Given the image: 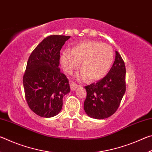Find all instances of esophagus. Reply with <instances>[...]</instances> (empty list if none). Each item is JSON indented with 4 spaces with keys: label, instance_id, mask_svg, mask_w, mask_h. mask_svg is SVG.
I'll return each mask as SVG.
<instances>
[{
    "label": "esophagus",
    "instance_id": "34e87169",
    "mask_svg": "<svg viewBox=\"0 0 152 152\" xmlns=\"http://www.w3.org/2000/svg\"><path fill=\"white\" fill-rule=\"evenodd\" d=\"M70 88L72 91H75V90H76L77 88L78 87V84L74 82H71L70 83Z\"/></svg>",
    "mask_w": 152,
    "mask_h": 152
}]
</instances>
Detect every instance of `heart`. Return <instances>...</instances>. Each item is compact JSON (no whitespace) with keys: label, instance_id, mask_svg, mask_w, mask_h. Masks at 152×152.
I'll return each mask as SVG.
<instances>
[{"label":"heart","instance_id":"heart-1","mask_svg":"<svg viewBox=\"0 0 152 152\" xmlns=\"http://www.w3.org/2000/svg\"><path fill=\"white\" fill-rule=\"evenodd\" d=\"M114 55L112 48L97 41H83L62 53L61 62L67 73L71 74L81 61L82 71L78 77L90 80H98L106 75L112 66Z\"/></svg>","mask_w":152,"mask_h":152}]
</instances>
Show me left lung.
Here are the masks:
<instances>
[{"mask_svg":"<svg viewBox=\"0 0 152 152\" xmlns=\"http://www.w3.org/2000/svg\"><path fill=\"white\" fill-rule=\"evenodd\" d=\"M125 66L115 51V60L106 76L96 83L86 86L84 109L89 117L104 119L117 111L126 90Z\"/></svg>","mask_w":152,"mask_h":152,"instance_id":"1","label":"left lung"}]
</instances>
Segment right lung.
<instances>
[{"label":"right lung","instance_id":"add662e5","mask_svg":"<svg viewBox=\"0 0 152 152\" xmlns=\"http://www.w3.org/2000/svg\"><path fill=\"white\" fill-rule=\"evenodd\" d=\"M70 36L50 35L31 53L23 78L28 106L42 117H52L62 109L70 84L59 68L60 50Z\"/></svg>","mask_w":152,"mask_h":152}]
</instances>
